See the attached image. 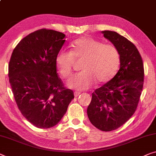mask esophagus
I'll list each match as a JSON object with an SVG mask.
<instances>
[{"label":"esophagus","instance_id":"1","mask_svg":"<svg viewBox=\"0 0 156 156\" xmlns=\"http://www.w3.org/2000/svg\"><path fill=\"white\" fill-rule=\"evenodd\" d=\"M74 97H78V96L80 95V92L75 91V92H74Z\"/></svg>","mask_w":156,"mask_h":156}]
</instances>
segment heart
<instances>
[{
	"mask_svg": "<svg viewBox=\"0 0 156 156\" xmlns=\"http://www.w3.org/2000/svg\"><path fill=\"white\" fill-rule=\"evenodd\" d=\"M71 47V51L60 50L55 57L58 71L63 77L70 75L74 58H83L82 71L69 79V87L82 91L92 87L95 81L102 83L115 75L120 58L114 46L103 44L91 37H83L73 41Z\"/></svg>",
	"mask_w": 156,
	"mask_h": 156,
	"instance_id": "heart-1",
	"label": "heart"
}]
</instances>
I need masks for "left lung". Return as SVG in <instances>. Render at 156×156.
I'll use <instances>...</instances> for the list:
<instances>
[{
    "instance_id": "obj_1",
    "label": "left lung",
    "mask_w": 156,
    "mask_h": 156,
    "mask_svg": "<svg viewBox=\"0 0 156 156\" xmlns=\"http://www.w3.org/2000/svg\"><path fill=\"white\" fill-rule=\"evenodd\" d=\"M102 34L118 51L120 65L113 78L92 93L87 115L94 127L110 132L123 125L136 111L144 69L139 52L132 42L115 31Z\"/></svg>"
}]
</instances>
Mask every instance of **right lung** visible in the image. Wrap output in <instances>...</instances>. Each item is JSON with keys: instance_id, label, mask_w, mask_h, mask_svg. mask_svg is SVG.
<instances>
[{"instance_id": "add662e5", "label": "right lung", "mask_w": 156, "mask_h": 156, "mask_svg": "<svg viewBox=\"0 0 156 156\" xmlns=\"http://www.w3.org/2000/svg\"><path fill=\"white\" fill-rule=\"evenodd\" d=\"M65 35L41 29L22 39L8 66L9 82L17 107L25 118L41 129L53 127L66 113L73 91L63 87L55 57Z\"/></svg>"}]
</instances>
